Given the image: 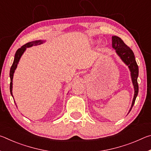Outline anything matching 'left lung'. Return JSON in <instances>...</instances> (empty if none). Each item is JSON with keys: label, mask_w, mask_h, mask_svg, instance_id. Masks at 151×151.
Returning a JSON list of instances; mask_svg holds the SVG:
<instances>
[{"label": "left lung", "mask_w": 151, "mask_h": 151, "mask_svg": "<svg viewBox=\"0 0 151 151\" xmlns=\"http://www.w3.org/2000/svg\"><path fill=\"white\" fill-rule=\"evenodd\" d=\"M112 47L116 50V54L119 56L121 60L129 66V70L131 71L132 82L134 88V94L131 109L129 111L130 112L134 105L138 93H139V85L137 82V78L139 76V67H138L132 50L122 41L121 38L116 36H112Z\"/></svg>", "instance_id": "8db88e82"}]
</instances>
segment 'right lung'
<instances>
[{
    "instance_id": "add662e5",
    "label": "right lung",
    "mask_w": 151,
    "mask_h": 151,
    "mask_svg": "<svg viewBox=\"0 0 151 151\" xmlns=\"http://www.w3.org/2000/svg\"><path fill=\"white\" fill-rule=\"evenodd\" d=\"M45 42V40L44 41V40H35V41L29 42L22 46V47H21L17 50V52H16V53H15V55H14L13 63H12L11 68V70H10V78H11V83H10V92H11V94L12 96V79H13L14 73L15 69H16L17 67V65L19 62V60H20V57H21V56L22 55V54H23L27 48L31 47H32V46H36L38 45H41ZM12 97H13V96H12Z\"/></svg>"
}]
</instances>
